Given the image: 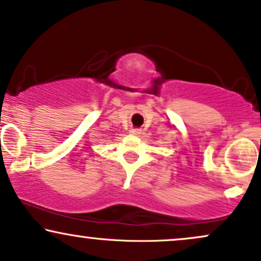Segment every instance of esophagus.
<instances>
[{"label":"esophagus","mask_w":261,"mask_h":261,"mask_svg":"<svg viewBox=\"0 0 261 261\" xmlns=\"http://www.w3.org/2000/svg\"><path fill=\"white\" fill-rule=\"evenodd\" d=\"M130 134H131V135H136V136H139V135L141 134V130H139V128H131Z\"/></svg>","instance_id":"esophagus-1"}]
</instances>
